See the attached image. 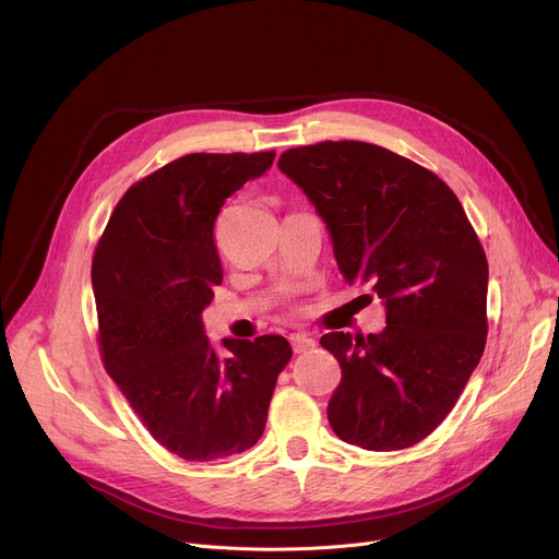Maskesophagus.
<instances>
[{
	"label": "esophagus",
	"instance_id": "1",
	"mask_svg": "<svg viewBox=\"0 0 559 559\" xmlns=\"http://www.w3.org/2000/svg\"><path fill=\"white\" fill-rule=\"evenodd\" d=\"M289 344H292L294 353H306V350L314 348V340L310 337V334H304V332L289 334Z\"/></svg>",
	"mask_w": 559,
	"mask_h": 559
}]
</instances>
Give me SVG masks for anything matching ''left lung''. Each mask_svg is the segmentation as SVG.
Returning <instances> with one entry per match:
<instances>
[{"mask_svg": "<svg viewBox=\"0 0 559 559\" xmlns=\"http://www.w3.org/2000/svg\"><path fill=\"white\" fill-rule=\"evenodd\" d=\"M278 168L323 217L344 281L386 308L380 334L321 337L342 366L330 427L361 450L412 448L448 418L486 348V251L450 186L382 145L321 141Z\"/></svg>", "mask_w": 559, "mask_h": 559, "instance_id": "1", "label": "left lung"}]
</instances>
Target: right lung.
I'll return each instance as SVG.
<instances>
[{"instance_id":"right-lung-1","label":"right lung","mask_w":559,"mask_h":559,"mask_svg":"<svg viewBox=\"0 0 559 559\" xmlns=\"http://www.w3.org/2000/svg\"><path fill=\"white\" fill-rule=\"evenodd\" d=\"M276 153H193L139 179L96 245L92 285L100 359L153 438L183 461H222L263 436L292 348L281 334L225 340L202 310L222 283L215 217Z\"/></svg>"}]
</instances>
